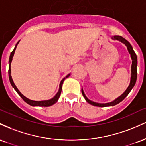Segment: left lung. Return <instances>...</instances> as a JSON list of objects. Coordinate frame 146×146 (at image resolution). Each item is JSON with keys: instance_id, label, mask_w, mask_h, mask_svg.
<instances>
[{"instance_id": "8db88e82", "label": "left lung", "mask_w": 146, "mask_h": 146, "mask_svg": "<svg viewBox=\"0 0 146 146\" xmlns=\"http://www.w3.org/2000/svg\"><path fill=\"white\" fill-rule=\"evenodd\" d=\"M112 39L113 40H117L121 41L123 43H124L125 45V46L127 47V50H128L129 53L130 54L131 56V58H132V67H131V79H130V83L129 85V86L127 87V88L126 89V90L124 92V93H123V94L121 95L120 96L116 99L115 100L112 101V102L110 103H106V104H99V103H96L94 102V101H90V99H88L87 98V96L85 94L84 92H83V89L81 90L82 94H83V96H84L85 99L86 100V101L88 103H89L90 104L92 105V106H98V107H107V106H115L118 104H119L120 102L123 100L126 96L128 95L130 92L131 91V90L133 88V87L135 86V83H136V81H137V56L136 55L135 52H134L133 48H132V45H130V43L127 41V40H125L124 38H123L121 36H114L112 37Z\"/></svg>"}]
</instances>
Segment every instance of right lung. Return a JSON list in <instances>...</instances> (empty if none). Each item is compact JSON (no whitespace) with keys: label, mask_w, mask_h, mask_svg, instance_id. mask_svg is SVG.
<instances>
[{"label":"right lung","mask_w":146,"mask_h":146,"mask_svg":"<svg viewBox=\"0 0 146 146\" xmlns=\"http://www.w3.org/2000/svg\"><path fill=\"white\" fill-rule=\"evenodd\" d=\"M19 41H20V40H19ZM19 41L17 43H16V45H15V47H14V50H13V51L11 52L10 56H9V71H8V73H9V81H10V83H11V86H12L13 88H14V90H15L17 92V93L19 94V96H20L22 98V99H23L26 103H27V104H28L29 105H30V106H41V107H48V106H52V105L54 104L55 103H56L57 101H58V99H59L60 93H61L62 85H63V81H64V80L65 79V78H68V76H70V74H69L68 75H67L66 77L62 79V81H60V85H59V90H58V92L56 93V94L55 96H54L53 98H52V99L47 100V101H32V100H30V99H27V98L25 97V96L23 94H21V92L19 91V90H18V88H16V86H15V84H14V81H13L12 78H11V60H12L13 56H14V52H15L16 48V47H17V45H18V44H19Z\"/></svg>","instance_id":"right-lung-1"}]
</instances>
